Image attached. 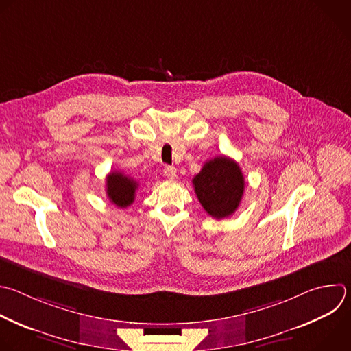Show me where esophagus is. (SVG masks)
<instances>
[{
    "mask_svg": "<svg viewBox=\"0 0 351 351\" xmlns=\"http://www.w3.org/2000/svg\"><path fill=\"white\" fill-rule=\"evenodd\" d=\"M164 175H165V178H168V179H175L176 178V168L175 167H165L164 168Z\"/></svg>",
    "mask_w": 351,
    "mask_h": 351,
    "instance_id": "obj_1",
    "label": "esophagus"
}]
</instances>
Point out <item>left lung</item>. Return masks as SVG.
I'll return each instance as SVG.
<instances>
[{"label":"left lung","mask_w":351,"mask_h":351,"mask_svg":"<svg viewBox=\"0 0 351 351\" xmlns=\"http://www.w3.org/2000/svg\"><path fill=\"white\" fill-rule=\"evenodd\" d=\"M193 186L202 208L215 219L234 213L245 189L241 168L234 160L224 156L205 162L194 176Z\"/></svg>","instance_id":"1"}]
</instances>
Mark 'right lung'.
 Here are the masks:
<instances>
[{
    "label": "right lung",
    "mask_w": 351,
    "mask_h": 351,
    "mask_svg": "<svg viewBox=\"0 0 351 351\" xmlns=\"http://www.w3.org/2000/svg\"><path fill=\"white\" fill-rule=\"evenodd\" d=\"M139 183L123 172H110L106 178V193L108 199L120 208H127L135 201Z\"/></svg>",
    "instance_id": "add662e5"
}]
</instances>
